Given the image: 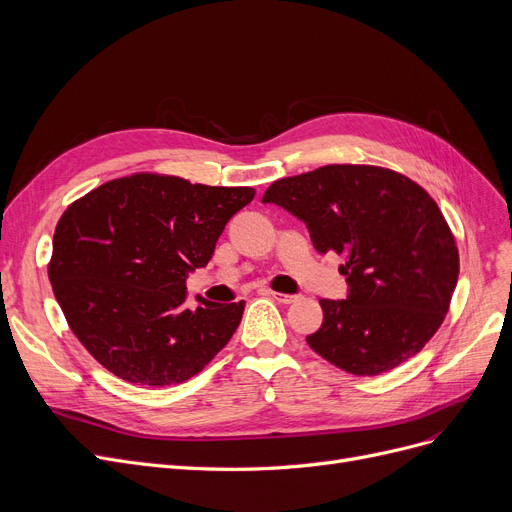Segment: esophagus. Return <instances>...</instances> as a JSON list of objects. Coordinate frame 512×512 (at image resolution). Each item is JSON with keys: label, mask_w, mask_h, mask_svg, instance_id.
I'll use <instances>...</instances> for the list:
<instances>
[{"label": "esophagus", "mask_w": 512, "mask_h": 512, "mask_svg": "<svg viewBox=\"0 0 512 512\" xmlns=\"http://www.w3.org/2000/svg\"><path fill=\"white\" fill-rule=\"evenodd\" d=\"M271 296L279 304H291V302H296V298H298V296H291V294H279V291H271Z\"/></svg>", "instance_id": "1"}]
</instances>
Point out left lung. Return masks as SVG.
I'll return each mask as SVG.
<instances>
[{
  "label": "left lung",
  "instance_id": "left-lung-1",
  "mask_svg": "<svg viewBox=\"0 0 512 512\" xmlns=\"http://www.w3.org/2000/svg\"><path fill=\"white\" fill-rule=\"evenodd\" d=\"M262 202L300 218L316 252L346 258V300H321L323 325L306 337L316 354L371 377L423 350L458 281L454 237L423 187L379 166L329 164L275 181Z\"/></svg>",
  "mask_w": 512,
  "mask_h": 512
}]
</instances>
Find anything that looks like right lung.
Masks as SVG:
<instances>
[{"instance_id":"add662e5","label":"right lung","mask_w":512,"mask_h":512,"mask_svg":"<svg viewBox=\"0 0 512 512\" xmlns=\"http://www.w3.org/2000/svg\"><path fill=\"white\" fill-rule=\"evenodd\" d=\"M254 196L252 187L141 173L68 206L50 281L72 333L102 367L164 387L198 375L227 346L246 302L198 296L189 308L185 279L210 262L225 225Z\"/></svg>"}]
</instances>
